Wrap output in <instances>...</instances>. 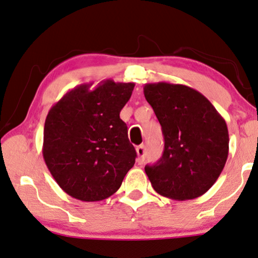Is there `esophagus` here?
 I'll return each mask as SVG.
<instances>
[{
    "label": "esophagus",
    "instance_id": "obj_1",
    "mask_svg": "<svg viewBox=\"0 0 258 258\" xmlns=\"http://www.w3.org/2000/svg\"><path fill=\"white\" fill-rule=\"evenodd\" d=\"M136 151H137V155H138L139 161H143V159H144V156H145V145L137 146Z\"/></svg>",
    "mask_w": 258,
    "mask_h": 258
}]
</instances>
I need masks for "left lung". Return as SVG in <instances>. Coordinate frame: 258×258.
<instances>
[{
	"mask_svg": "<svg viewBox=\"0 0 258 258\" xmlns=\"http://www.w3.org/2000/svg\"><path fill=\"white\" fill-rule=\"evenodd\" d=\"M144 95L162 126L164 152L145 172L158 194L174 200L201 197L216 183L229 156L223 116L193 88L148 83Z\"/></svg>",
	"mask_w": 258,
	"mask_h": 258,
	"instance_id": "1",
	"label": "left lung"
}]
</instances>
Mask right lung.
<instances>
[{
  "mask_svg": "<svg viewBox=\"0 0 258 258\" xmlns=\"http://www.w3.org/2000/svg\"><path fill=\"white\" fill-rule=\"evenodd\" d=\"M68 91L45 120L42 156L51 175L67 194L81 201H101L120 188L135 165L120 112L135 83L103 80Z\"/></svg>",
  "mask_w": 258,
  "mask_h": 258,
  "instance_id": "obj_1",
  "label": "right lung"
}]
</instances>
